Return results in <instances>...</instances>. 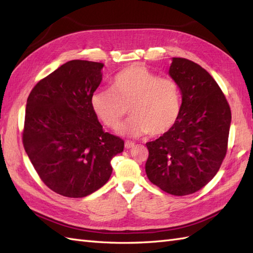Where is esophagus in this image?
I'll use <instances>...</instances> for the list:
<instances>
[{
	"instance_id": "obj_1",
	"label": "esophagus",
	"mask_w": 253,
	"mask_h": 253,
	"mask_svg": "<svg viewBox=\"0 0 253 253\" xmlns=\"http://www.w3.org/2000/svg\"><path fill=\"white\" fill-rule=\"evenodd\" d=\"M133 146H135V142L129 141V140H126V141H125V148H126V149H130V148H132Z\"/></svg>"
}]
</instances>
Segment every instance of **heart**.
Segmentation results:
<instances>
[{"label": "heart", "instance_id": "heart-1", "mask_svg": "<svg viewBox=\"0 0 253 253\" xmlns=\"http://www.w3.org/2000/svg\"><path fill=\"white\" fill-rule=\"evenodd\" d=\"M96 117L111 129L123 125V135L160 136L175 125L181 111V92L171 78L160 77L142 64H133L111 79L110 90H96L91 95Z\"/></svg>", "mask_w": 253, "mask_h": 253}]
</instances>
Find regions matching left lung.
Listing matches in <instances>:
<instances>
[{
  "label": "left lung",
  "instance_id": "1",
  "mask_svg": "<svg viewBox=\"0 0 253 253\" xmlns=\"http://www.w3.org/2000/svg\"><path fill=\"white\" fill-rule=\"evenodd\" d=\"M169 73L180 88L181 111L169 131L146 143V173L163 191L186 196L200 190L221 168L232 113L215 80L197 63L173 57Z\"/></svg>",
  "mask_w": 253,
  "mask_h": 253
}]
</instances>
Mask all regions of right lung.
Instances as JSON below:
<instances>
[{
    "label": "right lung",
    "instance_id": "add662e5",
    "mask_svg": "<svg viewBox=\"0 0 253 253\" xmlns=\"http://www.w3.org/2000/svg\"><path fill=\"white\" fill-rule=\"evenodd\" d=\"M103 64L74 60L38 83L27 99L23 144L41 180L68 198L106 184L124 140L105 132L91 107Z\"/></svg>",
    "mask_w": 253,
    "mask_h": 253
}]
</instances>
